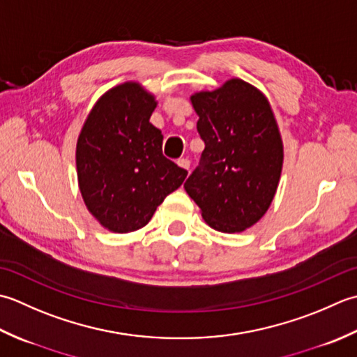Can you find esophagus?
<instances>
[{"label":"esophagus","mask_w":357,"mask_h":357,"mask_svg":"<svg viewBox=\"0 0 357 357\" xmlns=\"http://www.w3.org/2000/svg\"><path fill=\"white\" fill-rule=\"evenodd\" d=\"M177 165L180 166V168L189 171V166H191V162H189V158H178L177 160Z\"/></svg>","instance_id":"esophagus-1"}]
</instances>
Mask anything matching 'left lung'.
I'll return each instance as SVG.
<instances>
[{"label":"left lung","mask_w":357,"mask_h":357,"mask_svg":"<svg viewBox=\"0 0 357 357\" xmlns=\"http://www.w3.org/2000/svg\"><path fill=\"white\" fill-rule=\"evenodd\" d=\"M205 143L185 189L211 228L240 232L266 213L279 185L283 146L264 93L243 79L191 97Z\"/></svg>","instance_id":"obj_1"}]
</instances>
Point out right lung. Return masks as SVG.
<instances>
[{"label": "right lung", "instance_id": "right-lung-1", "mask_svg": "<svg viewBox=\"0 0 357 357\" xmlns=\"http://www.w3.org/2000/svg\"><path fill=\"white\" fill-rule=\"evenodd\" d=\"M155 106L140 84H120L97 101L78 137L79 191L109 231L144 227L188 176L163 155L162 130L149 123Z\"/></svg>", "mask_w": 357, "mask_h": 357}]
</instances>
